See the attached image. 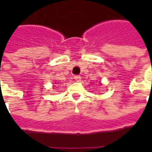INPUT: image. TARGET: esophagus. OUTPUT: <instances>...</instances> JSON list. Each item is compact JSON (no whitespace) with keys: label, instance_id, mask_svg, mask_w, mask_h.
<instances>
[{"label":"esophagus","instance_id":"1","mask_svg":"<svg viewBox=\"0 0 152 152\" xmlns=\"http://www.w3.org/2000/svg\"><path fill=\"white\" fill-rule=\"evenodd\" d=\"M74 79L76 80V81H80V79H81V77H80V76H74Z\"/></svg>","mask_w":152,"mask_h":152}]
</instances>
